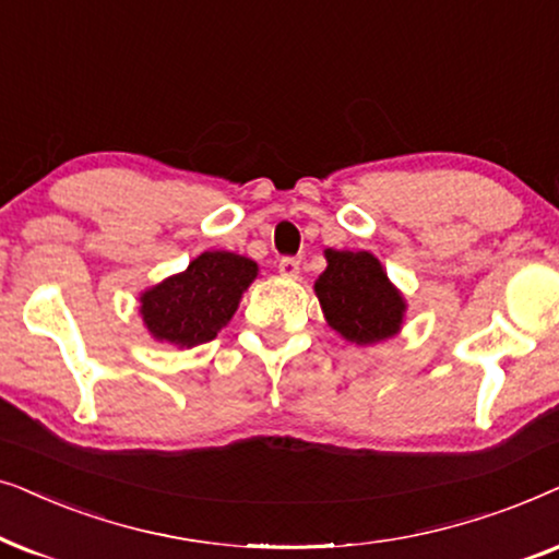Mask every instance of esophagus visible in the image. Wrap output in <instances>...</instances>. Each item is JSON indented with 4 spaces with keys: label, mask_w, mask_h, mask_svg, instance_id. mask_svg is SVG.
I'll return each instance as SVG.
<instances>
[{
    "label": "esophagus",
    "mask_w": 559,
    "mask_h": 559,
    "mask_svg": "<svg viewBox=\"0 0 559 559\" xmlns=\"http://www.w3.org/2000/svg\"><path fill=\"white\" fill-rule=\"evenodd\" d=\"M278 271H281V275H286V278H296V275H299V260L292 258V255L281 258L278 260Z\"/></svg>",
    "instance_id": "obj_1"
}]
</instances>
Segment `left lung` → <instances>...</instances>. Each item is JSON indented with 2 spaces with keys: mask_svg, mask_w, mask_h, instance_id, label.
<instances>
[{
  "mask_svg": "<svg viewBox=\"0 0 559 559\" xmlns=\"http://www.w3.org/2000/svg\"><path fill=\"white\" fill-rule=\"evenodd\" d=\"M314 288L326 322L349 342L373 345L401 326L404 299L366 250H326V271Z\"/></svg>",
  "mask_w": 559,
  "mask_h": 559,
  "instance_id": "obj_1",
  "label": "left lung"
}]
</instances>
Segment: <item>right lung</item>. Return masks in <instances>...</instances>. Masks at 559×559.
Masks as SVG:
<instances>
[{"instance_id":"add662e5","label":"right lung","mask_w":559,"mask_h":559,"mask_svg":"<svg viewBox=\"0 0 559 559\" xmlns=\"http://www.w3.org/2000/svg\"><path fill=\"white\" fill-rule=\"evenodd\" d=\"M255 275L258 265L250 258L225 250L202 252L183 273L145 292L140 311L153 337L181 347L202 345L233 319Z\"/></svg>"}]
</instances>
